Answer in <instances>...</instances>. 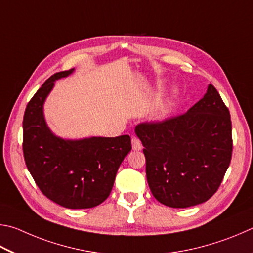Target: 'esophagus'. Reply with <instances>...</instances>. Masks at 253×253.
Returning <instances> with one entry per match:
<instances>
[{
    "mask_svg": "<svg viewBox=\"0 0 253 253\" xmlns=\"http://www.w3.org/2000/svg\"><path fill=\"white\" fill-rule=\"evenodd\" d=\"M132 149L134 151H140L142 149V143H141V141L138 138H132Z\"/></svg>",
    "mask_w": 253,
    "mask_h": 253,
    "instance_id": "esophagus-1",
    "label": "esophagus"
}]
</instances>
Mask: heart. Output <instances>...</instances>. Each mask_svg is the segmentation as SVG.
<instances>
[{"mask_svg":"<svg viewBox=\"0 0 253 253\" xmlns=\"http://www.w3.org/2000/svg\"><path fill=\"white\" fill-rule=\"evenodd\" d=\"M163 85H165V82L161 81V80H159V81L157 82V86L158 87H162ZM178 90L176 88H174L173 91H172L171 94L167 97L165 103H163L161 105L160 110L158 111L157 114H156V118L161 120V119H165L168 114H169L171 112L172 108H173V104H174V101L176 99V96H178Z\"/></svg>","mask_w":253,"mask_h":253,"instance_id":"heart-1","label":"heart"}]
</instances>
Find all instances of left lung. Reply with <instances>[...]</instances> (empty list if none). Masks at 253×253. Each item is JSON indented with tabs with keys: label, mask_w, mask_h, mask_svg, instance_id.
I'll use <instances>...</instances> for the list:
<instances>
[{
	"label": "left lung",
	"mask_w": 253,
	"mask_h": 253,
	"mask_svg": "<svg viewBox=\"0 0 253 253\" xmlns=\"http://www.w3.org/2000/svg\"><path fill=\"white\" fill-rule=\"evenodd\" d=\"M230 112L216 88L208 90L187 113L158 123H140L147 179L157 200L189 208L219 189L232 156Z\"/></svg>",
	"instance_id": "obj_1"
}]
</instances>
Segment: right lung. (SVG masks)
I'll list each match as a JSON object with an SVG mask.
<instances>
[{"instance_id": "1", "label": "right lung", "mask_w": 253, "mask_h": 253, "mask_svg": "<svg viewBox=\"0 0 253 253\" xmlns=\"http://www.w3.org/2000/svg\"><path fill=\"white\" fill-rule=\"evenodd\" d=\"M74 69L48 78L26 105L23 153L31 175L44 196L68 209H88L110 196L120 165L131 151V138L90 136L63 139L48 127L44 103L56 80Z\"/></svg>"}]
</instances>
